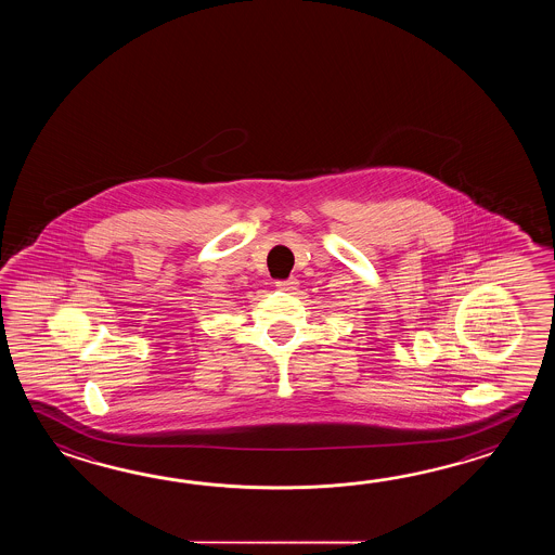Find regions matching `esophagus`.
<instances>
[{"label":"esophagus","instance_id":"1","mask_svg":"<svg viewBox=\"0 0 555 555\" xmlns=\"http://www.w3.org/2000/svg\"><path fill=\"white\" fill-rule=\"evenodd\" d=\"M297 285H299V282L295 278L283 280V282H275V287H280L282 292H294V289H297Z\"/></svg>","mask_w":555,"mask_h":555}]
</instances>
